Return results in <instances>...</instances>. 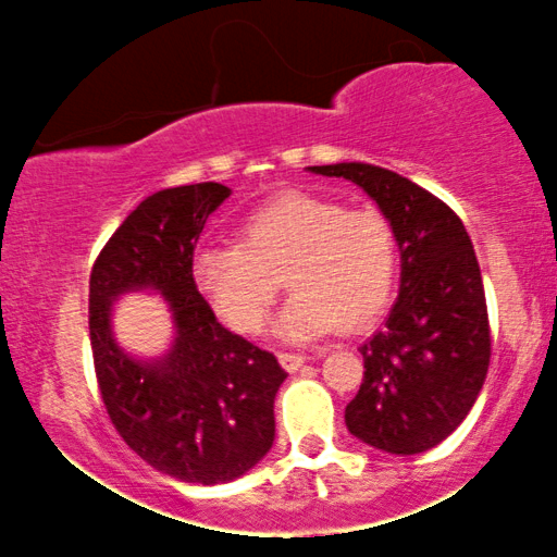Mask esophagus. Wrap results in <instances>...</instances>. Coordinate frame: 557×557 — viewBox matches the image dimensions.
Here are the masks:
<instances>
[{
  "instance_id": "34e87169",
  "label": "esophagus",
  "mask_w": 557,
  "mask_h": 557,
  "mask_svg": "<svg viewBox=\"0 0 557 557\" xmlns=\"http://www.w3.org/2000/svg\"><path fill=\"white\" fill-rule=\"evenodd\" d=\"M277 359H280V363H283V367L287 369V372H298V369L304 367L306 356H300V354H280Z\"/></svg>"
}]
</instances>
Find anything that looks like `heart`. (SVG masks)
Segmentation results:
<instances>
[{
    "label": "heart",
    "mask_w": 557,
    "mask_h": 557,
    "mask_svg": "<svg viewBox=\"0 0 557 557\" xmlns=\"http://www.w3.org/2000/svg\"><path fill=\"white\" fill-rule=\"evenodd\" d=\"M398 261V233L380 209L285 194L240 222L238 243L196 248L190 274L214 314L246 335L267 324L283 277L293 296L274 332L300 343L337 324H372L393 296Z\"/></svg>",
    "instance_id": "obj_1"
}]
</instances>
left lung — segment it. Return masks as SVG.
I'll use <instances>...</instances> for the list:
<instances>
[{"instance_id": "8db88e82", "label": "left lung", "mask_w": 557, "mask_h": 557, "mask_svg": "<svg viewBox=\"0 0 557 557\" xmlns=\"http://www.w3.org/2000/svg\"><path fill=\"white\" fill-rule=\"evenodd\" d=\"M309 172L359 185L398 233V300L359 348L363 382L345 426L376 450L417 456L458 430L487 380L490 319L474 246L447 203L398 172L363 162Z\"/></svg>"}]
</instances>
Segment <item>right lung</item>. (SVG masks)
I'll use <instances>...</instances> for the list:
<instances>
[{"instance_id":"add662e5","label":"right lung","mask_w":557,"mask_h":557,"mask_svg":"<svg viewBox=\"0 0 557 557\" xmlns=\"http://www.w3.org/2000/svg\"><path fill=\"white\" fill-rule=\"evenodd\" d=\"M222 183L177 185L144 198L94 261L88 330L101 400L114 430L146 463L194 484L233 482L274 443V395L285 369L270 350L216 322L190 259ZM162 292L176 341L159 360L113 341L111 306L125 292Z\"/></svg>"}]
</instances>
